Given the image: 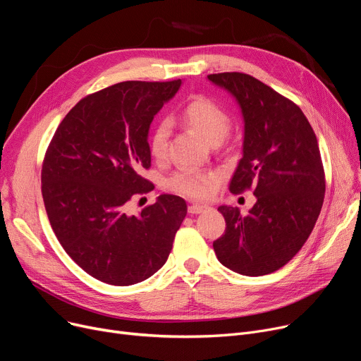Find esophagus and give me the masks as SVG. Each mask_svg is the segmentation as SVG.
Listing matches in <instances>:
<instances>
[{
  "mask_svg": "<svg viewBox=\"0 0 361 361\" xmlns=\"http://www.w3.org/2000/svg\"><path fill=\"white\" fill-rule=\"evenodd\" d=\"M208 207L203 205V203H192L189 207V214H200L203 209H207Z\"/></svg>",
  "mask_w": 361,
  "mask_h": 361,
  "instance_id": "obj_1",
  "label": "esophagus"
}]
</instances>
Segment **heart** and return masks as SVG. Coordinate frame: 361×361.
Instances as JSON below:
<instances>
[{"instance_id":"heart-1","label":"heart","mask_w":361,"mask_h":361,"mask_svg":"<svg viewBox=\"0 0 361 361\" xmlns=\"http://www.w3.org/2000/svg\"><path fill=\"white\" fill-rule=\"evenodd\" d=\"M181 119L211 145L221 142L231 125L230 115L226 109L203 96H195L187 102L181 111ZM169 134L171 127L166 121L159 122L154 127L149 142V149L154 159H164L166 156ZM215 183L216 180L211 172L181 168L166 178L165 185L171 192L195 199H203L214 192Z\"/></svg>"}]
</instances>
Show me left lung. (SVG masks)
I'll use <instances>...</instances> for the list:
<instances>
[{
	"mask_svg": "<svg viewBox=\"0 0 361 361\" xmlns=\"http://www.w3.org/2000/svg\"><path fill=\"white\" fill-rule=\"evenodd\" d=\"M208 80L238 100L245 121L230 192L257 196L247 215L218 208L226 231L214 242L215 255L239 274H270L300 252L320 215L326 180L317 137L300 107L257 78L224 72Z\"/></svg>",
	"mask_w": 361,
	"mask_h": 361,
	"instance_id": "obj_1",
	"label": "left lung"
}]
</instances>
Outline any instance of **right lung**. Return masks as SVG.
<instances>
[{"label":"right lung","instance_id":"add662e5","mask_svg":"<svg viewBox=\"0 0 361 361\" xmlns=\"http://www.w3.org/2000/svg\"><path fill=\"white\" fill-rule=\"evenodd\" d=\"M180 85L125 81L92 92L71 109L45 152L41 192L51 228L66 254L104 283L128 286L158 271L187 214L174 195L127 214L133 196L154 187L138 174L150 166L147 134Z\"/></svg>","mask_w":361,"mask_h":361}]
</instances>
